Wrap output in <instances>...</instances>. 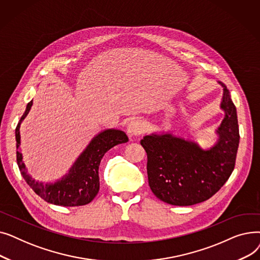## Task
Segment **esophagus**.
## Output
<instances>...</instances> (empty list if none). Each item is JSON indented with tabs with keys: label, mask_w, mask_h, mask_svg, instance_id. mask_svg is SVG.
Wrapping results in <instances>:
<instances>
[{
	"label": "esophagus",
	"mask_w": 260,
	"mask_h": 260,
	"mask_svg": "<svg viewBox=\"0 0 260 260\" xmlns=\"http://www.w3.org/2000/svg\"><path fill=\"white\" fill-rule=\"evenodd\" d=\"M145 129V123L141 119H133L127 125V133L129 137H137Z\"/></svg>",
	"instance_id": "34e87169"
}]
</instances>
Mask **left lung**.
<instances>
[{
  "label": "left lung",
  "mask_w": 260,
  "mask_h": 260,
  "mask_svg": "<svg viewBox=\"0 0 260 260\" xmlns=\"http://www.w3.org/2000/svg\"><path fill=\"white\" fill-rule=\"evenodd\" d=\"M220 107L225 115L217 143L202 149L197 143L172 134H152L140 141L147 155L148 184L154 195L173 206L186 207L210 199L234 170L239 144L236 107L226 86Z\"/></svg>",
  "instance_id": "8db88e82"
}]
</instances>
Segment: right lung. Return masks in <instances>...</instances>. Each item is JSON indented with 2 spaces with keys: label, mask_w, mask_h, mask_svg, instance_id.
I'll use <instances>...</instances> for the list:
<instances>
[{
  "label": "right lung",
  "mask_w": 260,
  "mask_h": 260,
  "mask_svg": "<svg viewBox=\"0 0 260 260\" xmlns=\"http://www.w3.org/2000/svg\"><path fill=\"white\" fill-rule=\"evenodd\" d=\"M32 105L30 101L16 127L17 162L23 178L34 192L45 201L62 207H78L89 203L97 196L100 187L99 166L104 154L112 147L128 141L124 132L119 129H105L90 141L85 151L77 159L73 168L65 177L54 183H42L35 181L27 174L20 147V125L29 113Z\"/></svg>",
  "instance_id": "1"
}]
</instances>
